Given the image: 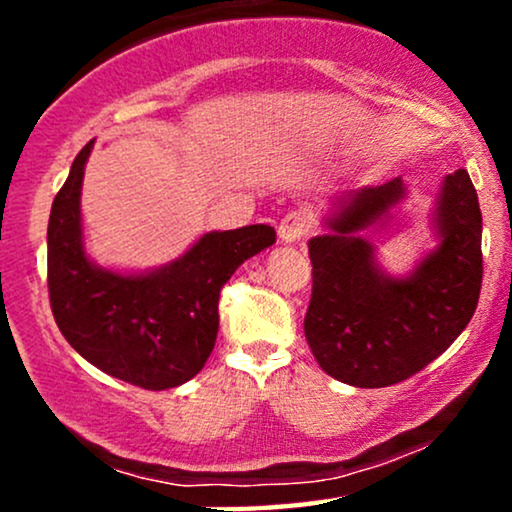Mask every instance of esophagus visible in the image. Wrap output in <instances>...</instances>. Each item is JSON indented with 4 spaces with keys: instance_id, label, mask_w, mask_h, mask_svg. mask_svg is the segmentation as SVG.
I'll return each mask as SVG.
<instances>
[{
    "instance_id": "obj_1",
    "label": "esophagus",
    "mask_w": 512,
    "mask_h": 512,
    "mask_svg": "<svg viewBox=\"0 0 512 512\" xmlns=\"http://www.w3.org/2000/svg\"><path fill=\"white\" fill-rule=\"evenodd\" d=\"M308 226H310V214L305 209H298V211H291V214H286L284 219L279 223V231H276V238H279V243H298V240L308 236Z\"/></svg>"
}]
</instances>
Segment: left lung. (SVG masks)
<instances>
[{"label":"left lung","instance_id":"8db88e82","mask_svg":"<svg viewBox=\"0 0 512 512\" xmlns=\"http://www.w3.org/2000/svg\"><path fill=\"white\" fill-rule=\"evenodd\" d=\"M409 195L402 178L344 192L308 240L313 298L305 339L334 380L387 387L419 373L460 337L481 291V211L467 170L445 175L428 226L431 250L397 276L378 262L368 231Z\"/></svg>","mask_w":512,"mask_h":512}]
</instances>
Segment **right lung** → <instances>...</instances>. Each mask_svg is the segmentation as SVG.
<instances>
[{
	"label": "right lung",
	"instance_id": "right-lung-1",
	"mask_svg": "<svg viewBox=\"0 0 512 512\" xmlns=\"http://www.w3.org/2000/svg\"><path fill=\"white\" fill-rule=\"evenodd\" d=\"M93 139L69 168L48 223V289L57 327L79 356L144 390H170L204 368L219 332V293L274 245L272 226L202 233L154 269L101 267L86 252L81 185Z\"/></svg>",
	"mask_w": 512,
	"mask_h": 512
}]
</instances>
